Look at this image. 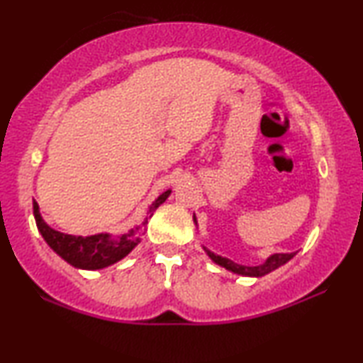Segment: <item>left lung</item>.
<instances>
[{
	"mask_svg": "<svg viewBox=\"0 0 363 363\" xmlns=\"http://www.w3.org/2000/svg\"><path fill=\"white\" fill-rule=\"evenodd\" d=\"M194 223L197 225L196 216H194ZM203 250H206L208 258H211L213 263H217L218 267L225 268V269H228V272H232L235 274H240V277H250V278H259V277H264V274L274 272L277 268L283 267L284 263H288L289 259L296 255V253H274V255H272V257H268L267 259H264L262 264H257V267H245V264H238L225 257L216 255L206 247H203Z\"/></svg>",
	"mask_w": 363,
	"mask_h": 363,
	"instance_id": "8db88e82",
	"label": "left lung"
}]
</instances>
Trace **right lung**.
<instances>
[{
  "mask_svg": "<svg viewBox=\"0 0 363 363\" xmlns=\"http://www.w3.org/2000/svg\"><path fill=\"white\" fill-rule=\"evenodd\" d=\"M171 196V191L167 189L162 192L155 202L147 208V216L141 225L131 228L128 233L120 235V237H111L110 233H96L82 237V235H69L50 228L44 222L43 216L39 212L38 202L33 201L35 225H38L40 235L45 240V243L65 259L69 264L79 269H101L110 267L120 259H123L138 243L141 242V235L145 232V225L152 217V213L167 197Z\"/></svg>",
  "mask_w": 363,
  "mask_h": 363,
  "instance_id": "obj_1",
  "label": "right lung"
}]
</instances>
